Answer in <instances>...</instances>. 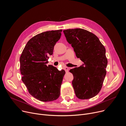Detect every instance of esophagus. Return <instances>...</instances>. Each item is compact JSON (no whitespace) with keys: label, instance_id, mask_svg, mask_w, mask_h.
Returning a JSON list of instances; mask_svg holds the SVG:
<instances>
[{"label":"esophagus","instance_id":"1","mask_svg":"<svg viewBox=\"0 0 126 126\" xmlns=\"http://www.w3.org/2000/svg\"><path fill=\"white\" fill-rule=\"evenodd\" d=\"M64 70H65V71H66V72H68L69 69V68H68V67H64Z\"/></svg>","mask_w":126,"mask_h":126}]
</instances>
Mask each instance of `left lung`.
<instances>
[{"label": "left lung", "instance_id": "8db88e82", "mask_svg": "<svg viewBox=\"0 0 126 126\" xmlns=\"http://www.w3.org/2000/svg\"><path fill=\"white\" fill-rule=\"evenodd\" d=\"M67 42L71 44L76 55L84 64L72 69V85L80 99H89L100 91L106 75L108 60L106 49L96 36L81 28L63 30Z\"/></svg>", "mask_w": 126, "mask_h": 126}]
</instances>
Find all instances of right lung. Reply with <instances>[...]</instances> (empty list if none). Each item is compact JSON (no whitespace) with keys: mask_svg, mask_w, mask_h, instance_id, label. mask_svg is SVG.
Segmentation results:
<instances>
[{"mask_svg":"<svg viewBox=\"0 0 126 126\" xmlns=\"http://www.w3.org/2000/svg\"><path fill=\"white\" fill-rule=\"evenodd\" d=\"M62 31H48L35 35L28 41L20 58L22 81L30 94L42 102L56 100L60 94L65 71L46 64Z\"/></svg>","mask_w":126,"mask_h":126,"instance_id":"right-lung-1","label":"right lung"}]
</instances>
